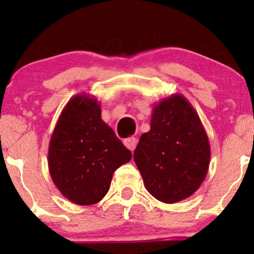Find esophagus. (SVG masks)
I'll use <instances>...</instances> for the list:
<instances>
[{"label":"esophagus","instance_id":"1","mask_svg":"<svg viewBox=\"0 0 254 254\" xmlns=\"http://www.w3.org/2000/svg\"><path fill=\"white\" fill-rule=\"evenodd\" d=\"M124 144L127 149H130L131 151L135 150L136 145H137V138L136 137H127V138L124 139Z\"/></svg>","mask_w":254,"mask_h":254}]
</instances>
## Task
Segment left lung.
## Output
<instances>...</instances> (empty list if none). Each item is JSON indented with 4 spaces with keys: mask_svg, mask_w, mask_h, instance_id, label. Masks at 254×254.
Here are the masks:
<instances>
[{
    "mask_svg": "<svg viewBox=\"0 0 254 254\" xmlns=\"http://www.w3.org/2000/svg\"><path fill=\"white\" fill-rule=\"evenodd\" d=\"M133 160L145 189L160 202H180L199 189L210 164V143L188 99L173 94L154 105L150 130L139 138Z\"/></svg>",
    "mask_w": 254,
    "mask_h": 254,
    "instance_id": "left-lung-1",
    "label": "left lung"
}]
</instances>
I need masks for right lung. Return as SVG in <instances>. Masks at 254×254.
I'll use <instances>...</instances> for the list:
<instances>
[{
  "label": "right lung",
  "mask_w": 254,
  "mask_h": 254,
  "mask_svg": "<svg viewBox=\"0 0 254 254\" xmlns=\"http://www.w3.org/2000/svg\"><path fill=\"white\" fill-rule=\"evenodd\" d=\"M130 160L131 151L101 119L97 98L86 93L72 97L49 144V171L61 193L78 205L100 202L115 171Z\"/></svg>",
  "instance_id": "add662e5"
}]
</instances>
